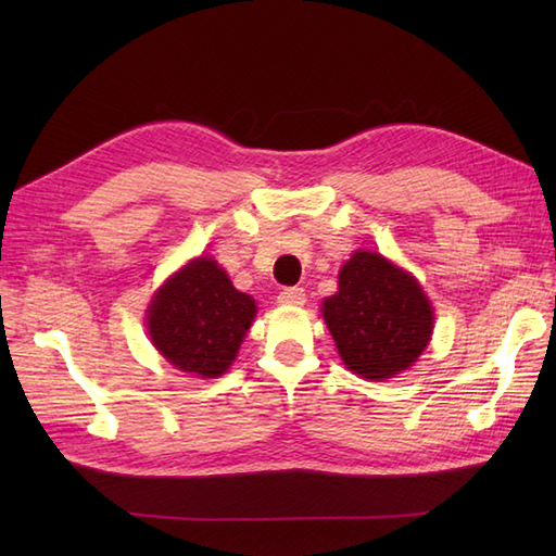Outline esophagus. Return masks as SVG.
<instances>
[{
    "instance_id": "1",
    "label": "esophagus",
    "mask_w": 556,
    "mask_h": 556,
    "mask_svg": "<svg viewBox=\"0 0 556 556\" xmlns=\"http://www.w3.org/2000/svg\"><path fill=\"white\" fill-rule=\"evenodd\" d=\"M306 301V292H304V288H288V290H282L280 294H278V304L280 306H301Z\"/></svg>"
}]
</instances>
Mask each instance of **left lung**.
Returning <instances> with one entry per match:
<instances>
[{
	"label": "left lung",
	"instance_id": "left-lung-1",
	"mask_svg": "<svg viewBox=\"0 0 556 556\" xmlns=\"http://www.w3.org/2000/svg\"><path fill=\"white\" fill-rule=\"evenodd\" d=\"M325 323L352 374L387 380L410 368L429 345L433 308L422 285L378 252L357 250L323 304Z\"/></svg>",
	"mask_w": 556,
	"mask_h": 556
}]
</instances>
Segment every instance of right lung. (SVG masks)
<instances>
[{
    "label": "right lung",
    "instance_id": "right-lung-1",
    "mask_svg": "<svg viewBox=\"0 0 556 556\" xmlns=\"http://www.w3.org/2000/svg\"><path fill=\"white\" fill-rule=\"evenodd\" d=\"M257 315L255 299L233 288L211 257H197L166 280L148 306V336L185 374L223 376Z\"/></svg>",
    "mask_w": 556,
    "mask_h": 556
}]
</instances>
